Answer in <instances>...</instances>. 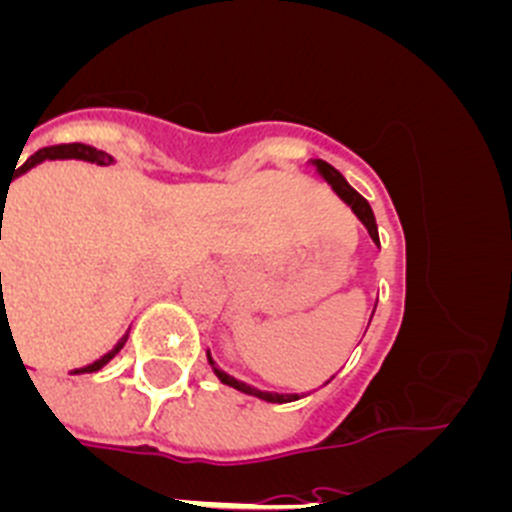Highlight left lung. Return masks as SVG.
Listing matches in <instances>:
<instances>
[{
  "label": "left lung",
  "mask_w": 512,
  "mask_h": 512,
  "mask_svg": "<svg viewBox=\"0 0 512 512\" xmlns=\"http://www.w3.org/2000/svg\"><path fill=\"white\" fill-rule=\"evenodd\" d=\"M312 166H315V169H318V174L323 176V179L330 184V187H333V192H336L338 197H341V200L346 202L348 207H351V210H354V215L359 217L361 223H364V228L369 230V235H372V241L379 246L377 220H374V212H372V207H369V202H366L364 197H361V194L356 192V189L346 182V179H343V174L338 169H333V166L325 164V161H320V158H315V161H312ZM207 361H210L212 372L217 374V379H220V382H223V384H228V387H233V390L246 392V395L259 397V400H266V402H295V400H300V395H277V392H261V390H256V387H251V384L238 382V379H235V377L225 374L223 369H217V364H215V361H212L210 351H207Z\"/></svg>",
  "instance_id": "1"
}]
</instances>
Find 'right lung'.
Segmentation results:
<instances>
[{
	"label": "right lung",
	"instance_id": "right-lung-1",
	"mask_svg": "<svg viewBox=\"0 0 512 512\" xmlns=\"http://www.w3.org/2000/svg\"><path fill=\"white\" fill-rule=\"evenodd\" d=\"M53 158H79V161H89V164H99V166H110L115 158L110 156V153H104V151H97V148L92 146H84V143H61V146H48V148H40L38 153H33V156L27 158L25 164L17 166V171L12 174V179L20 174H25V171H30L33 166L43 164V161H53ZM20 161V158H17ZM12 179H9V184H12ZM0 200L7 202V197H4V192L0 189ZM2 277V274H0ZM125 341H128V336H122L120 341H117V346L112 348V351H107V354L102 356V359H97L94 364H87V366H81V369H74V374H92V372H99L107 361L112 359V356L120 351L122 346H125Z\"/></svg>",
	"mask_w": 512,
	"mask_h": 512
}]
</instances>
